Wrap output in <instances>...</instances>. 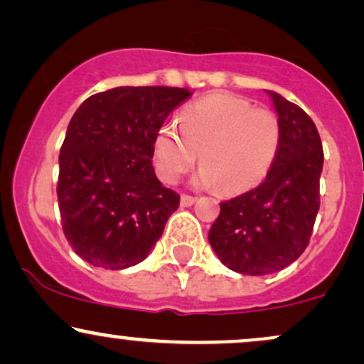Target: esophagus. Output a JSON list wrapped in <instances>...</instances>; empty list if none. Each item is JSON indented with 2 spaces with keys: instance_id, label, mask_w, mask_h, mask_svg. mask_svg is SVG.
I'll use <instances>...</instances> for the list:
<instances>
[{
  "instance_id": "esophagus-1",
  "label": "esophagus",
  "mask_w": 364,
  "mask_h": 364,
  "mask_svg": "<svg viewBox=\"0 0 364 364\" xmlns=\"http://www.w3.org/2000/svg\"><path fill=\"white\" fill-rule=\"evenodd\" d=\"M195 201H196V196L181 195V207H190V205H193Z\"/></svg>"
}]
</instances>
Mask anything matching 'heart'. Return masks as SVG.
<instances>
[{"label":"heart","instance_id":"obj_1","mask_svg":"<svg viewBox=\"0 0 364 364\" xmlns=\"http://www.w3.org/2000/svg\"><path fill=\"white\" fill-rule=\"evenodd\" d=\"M282 146V122L269 108H254L229 93L208 95L186 105L176 124H164L154 139L159 178L174 183L200 152L198 183L239 195L269 173Z\"/></svg>","mask_w":364,"mask_h":364}]
</instances>
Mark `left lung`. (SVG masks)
Listing matches in <instances>:
<instances>
[{"instance_id": "left-lung-1", "label": "left lung", "mask_w": 364, "mask_h": 364, "mask_svg": "<svg viewBox=\"0 0 364 364\" xmlns=\"http://www.w3.org/2000/svg\"><path fill=\"white\" fill-rule=\"evenodd\" d=\"M282 122V146L259 186L220 203L208 232L227 268L261 277L299 259L321 207L323 151L317 127L299 105L268 91Z\"/></svg>"}]
</instances>
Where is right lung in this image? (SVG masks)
<instances>
[{
  "label": "right lung",
  "mask_w": 364,
  "mask_h": 364,
  "mask_svg": "<svg viewBox=\"0 0 364 364\" xmlns=\"http://www.w3.org/2000/svg\"><path fill=\"white\" fill-rule=\"evenodd\" d=\"M185 87L120 86L85 100L59 154L60 222L73 251L96 268L125 269L147 257L179 195L152 168L154 139Z\"/></svg>",
  "instance_id": "1"
}]
</instances>
